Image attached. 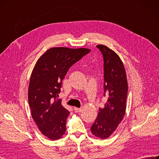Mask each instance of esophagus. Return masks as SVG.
I'll list each match as a JSON object with an SVG mask.
<instances>
[{
  "label": "esophagus",
  "mask_w": 159,
  "mask_h": 159,
  "mask_svg": "<svg viewBox=\"0 0 159 159\" xmlns=\"http://www.w3.org/2000/svg\"><path fill=\"white\" fill-rule=\"evenodd\" d=\"M74 111L75 112H80L81 111V108H77V107H74Z\"/></svg>",
  "instance_id": "34e87169"
}]
</instances>
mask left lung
<instances>
[{"label":"left lung","instance_id":"left-lung-1","mask_svg":"<svg viewBox=\"0 0 159 159\" xmlns=\"http://www.w3.org/2000/svg\"><path fill=\"white\" fill-rule=\"evenodd\" d=\"M104 62V94L108 98L104 108H98L92 134L98 138H108L122 120L128 95V81L124 64L118 54L107 47L98 45Z\"/></svg>","mask_w":159,"mask_h":159}]
</instances>
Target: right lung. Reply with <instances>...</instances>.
<instances>
[{
  "instance_id": "1",
  "label": "right lung",
  "mask_w": 159,
  "mask_h": 159,
  "mask_svg": "<svg viewBox=\"0 0 159 159\" xmlns=\"http://www.w3.org/2000/svg\"><path fill=\"white\" fill-rule=\"evenodd\" d=\"M90 52L87 48L54 47L38 60L30 78L28 102L31 116L42 134L51 140L64 134L70 112L58 99L70 68Z\"/></svg>"
}]
</instances>
